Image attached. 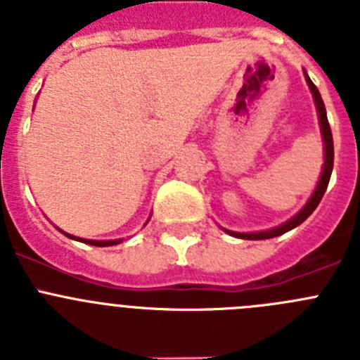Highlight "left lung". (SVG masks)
I'll list each match as a JSON object with an SVG mask.
<instances>
[{
  "label": "left lung",
  "mask_w": 360,
  "mask_h": 360,
  "mask_svg": "<svg viewBox=\"0 0 360 360\" xmlns=\"http://www.w3.org/2000/svg\"><path fill=\"white\" fill-rule=\"evenodd\" d=\"M304 79H307V84L311 91V97H314V104H316L317 110V119H319V128H321V136H323V169H321V176L319 182H317L316 189L311 193V196L308 198V202L304 203L303 209L297 212V214L292 216L290 219H287L285 224L278 225V227L266 229V231H257V232H236V231H229V229H224L227 234L234 238H241V240H269V238H276L281 236L285 232L292 231L297 225H301L311 212L316 211V207L319 205L321 198H323L324 191L328 187L330 176H332V169H333V139H332V129H330L328 124V117H326V108H324L323 98H321L319 90H317V86L310 81L308 77V73L304 72Z\"/></svg>",
  "instance_id": "1"
}]
</instances>
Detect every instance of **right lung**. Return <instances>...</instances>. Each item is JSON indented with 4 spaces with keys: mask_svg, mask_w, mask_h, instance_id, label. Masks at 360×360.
Instances as JSON below:
<instances>
[{
    "mask_svg": "<svg viewBox=\"0 0 360 360\" xmlns=\"http://www.w3.org/2000/svg\"><path fill=\"white\" fill-rule=\"evenodd\" d=\"M149 218H151V216H149ZM149 218H148V221H149ZM148 221H146V224H148ZM59 231H61V229H59ZM61 232H63V234H65V236H68L70 240L81 241V243L94 245V247H111V245H119V243H122V238H120V240H84V238L73 236V234H68V232H65V231H61Z\"/></svg>",
    "mask_w": 360,
    "mask_h": 360,
    "instance_id": "add662e5",
    "label": "right lung"
}]
</instances>
